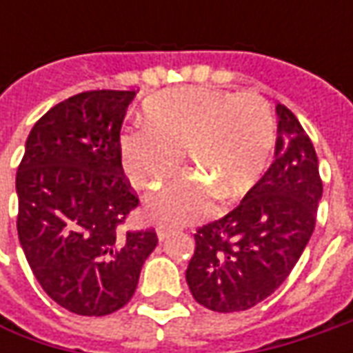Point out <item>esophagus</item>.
<instances>
[{
    "label": "esophagus",
    "instance_id": "esophagus-1",
    "mask_svg": "<svg viewBox=\"0 0 353 353\" xmlns=\"http://www.w3.org/2000/svg\"><path fill=\"white\" fill-rule=\"evenodd\" d=\"M170 232H172V228H170V225H165V224L157 225V237H159V239H165V237H169Z\"/></svg>",
    "mask_w": 353,
    "mask_h": 353
}]
</instances>
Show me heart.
I'll return each mask as SVG.
<instances>
[{"label": "heart", "instance_id": "heart-1", "mask_svg": "<svg viewBox=\"0 0 353 353\" xmlns=\"http://www.w3.org/2000/svg\"><path fill=\"white\" fill-rule=\"evenodd\" d=\"M145 128L123 133L119 149L129 181L153 188L181 165V153L200 174H188L161 188L145 210L179 224L202 216L218 200L243 196L261 179L275 143L271 108L257 94L222 90H167L143 102Z\"/></svg>", "mask_w": 353, "mask_h": 353}]
</instances>
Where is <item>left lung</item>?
I'll return each mask as SVG.
<instances>
[{
  "mask_svg": "<svg viewBox=\"0 0 353 353\" xmlns=\"http://www.w3.org/2000/svg\"><path fill=\"white\" fill-rule=\"evenodd\" d=\"M275 159L224 218L198 228L186 269L194 301L214 312L259 305L289 277L316 224L319 157L289 108L277 103Z\"/></svg>",
  "mask_w": 353,
  "mask_h": 353,
  "instance_id": "8db88e82",
  "label": "left lung"
}]
</instances>
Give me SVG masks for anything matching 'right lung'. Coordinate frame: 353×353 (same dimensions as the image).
I'll list each match as a JSON object with an SVG mask.
<instances>
[{
    "mask_svg": "<svg viewBox=\"0 0 353 353\" xmlns=\"http://www.w3.org/2000/svg\"><path fill=\"white\" fill-rule=\"evenodd\" d=\"M133 98L90 90L57 103L33 125L17 169L21 248L43 291L80 316L128 305L157 248L155 230L121 228L139 206L119 149Z\"/></svg>",
    "mask_w": 353,
    "mask_h": 353,
    "instance_id": "right-lung-1",
    "label": "right lung"
}]
</instances>
